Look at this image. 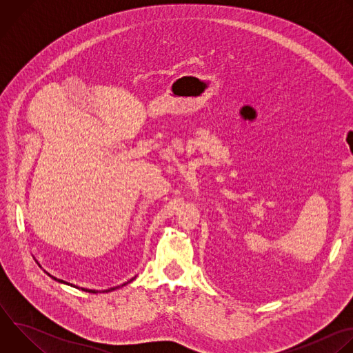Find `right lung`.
Segmentation results:
<instances>
[{
    "mask_svg": "<svg viewBox=\"0 0 353 353\" xmlns=\"http://www.w3.org/2000/svg\"><path fill=\"white\" fill-rule=\"evenodd\" d=\"M46 274H47L48 276H52V278H53L54 281H57V282H60V283H67V285H70L68 282H64L63 279H57L56 276H53V275H50L48 272H46ZM131 281H134V278H132ZM131 281H128V282H131ZM128 282H125V283H123V285H120V286H124V285H127ZM71 286H72V285H71ZM120 286H116V288H110V289H108V290H103V292H110V290H116V289H117V288H120ZM81 289H82V290H85V292H89V293H97V292H99V290H94V289H85V288H81Z\"/></svg>",
    "mask_w": 353,
    "mask_h": 353,
    "instance_id": "add662e5",
    "label": "right lung"
}]
</instances>
